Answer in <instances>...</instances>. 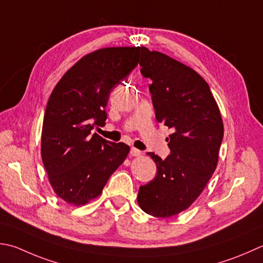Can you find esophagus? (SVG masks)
<instances>
[{
	"instance_id": "obj_1",
	"label": "esophagus",
	"mask_w": 263,
	"mask_h": 263,
	"mask_svg": "<svg viewBox=\"0 0 263 263\" xmlns=\"http://www.w3.org/2000/svg\"><path fill=\"white\" fill-rule=\"evenodd\" d=\"M141 154V152L139 151V149H137V148H135V147H132L131 148V151H130V155L131 156H139Z\"/></svg>"
}]
</instances>
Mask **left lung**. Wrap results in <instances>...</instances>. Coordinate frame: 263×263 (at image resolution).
Here are the masks:
<instances>
[{
	"label": "left lung",
	"instance_id": "obj_1",
	"mask_svg": "<svg viewBox=\"0 0 263 263\" xmlns=\"http://www.w3.org/2000/svg\"><path fill=\"white\" fill-rule=\"evenodd\" d=\"M141 74L149 85L156 120L173 133L167 138L171 154L156 163L152 181L141 186L138 203L156 218H170L197 199L218 164L223 138L219 107L202 76L168 55L142 48Z\"/></svg>",
	"mask_w": 263,
	"mask_h": 263
}]
</instances>
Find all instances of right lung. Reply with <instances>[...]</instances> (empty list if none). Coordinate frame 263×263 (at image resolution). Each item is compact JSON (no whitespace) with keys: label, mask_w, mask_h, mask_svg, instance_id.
Returning a JSON list of instances; mask_svg holds the SVG:
<instances>
[{"label":"right lung","mask_w":263,"mask_h":263,"mask_svg":"<svg viewBox=\"0 0 263 263\" xmlns=\"http://www.w3.org/2000/svg\"><path fill=\"white\" fill-rule=\"evenodd\" d=\"M142 48H106L84 55L63 76L46 105L41 154L51 187L66 203L99 196L130 147L92 135L107 120L115 87L139 63Z\"/></svg>","instance_id":"1"}]
</instances>
